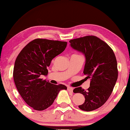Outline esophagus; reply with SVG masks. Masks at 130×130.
<instances>
[{
	"mask_svg": "<svg viewBox=\"0 0 130 130\" xmlns=\"http://www.w3.org/2000/svg\"><path fill=\"white\" fill-rule=\"evenodd\" d=\"M67 90H68V91H69V92H73V88L72 87L68 86V87H67Z\"/></svg>",
	"mask_w": 130,
	"mask_h": 130,
	"instance_id": "34e87169",
	"label": "esophagus"
}]
</instances>
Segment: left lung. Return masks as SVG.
Returning <instances> with one entry per match:
<instances>
[{"label": "left lung", "mask_w": 130, "mask_h": 130, "mask_svg": "<svg viewBox=\"0 0 130 130\" xmlns=\"http://www.w3.org/2000/svg\"><path fill=\"white\" fill-rule=\"evenodd\" d=\"M73 48L80 51L86 57L83 73L89 79L86 90L76 88L74 93H80L85 101L79 105L85 111H92L102 106L112 92L118 79L117 61L112 49L98 37L88 35L69 41Z\"/></svg>", "instance_id": "obj_1"}]
</instances>
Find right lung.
I'll return each mask as SVG.
<instances>
[{"instance_id":"obj_1","label":"right lung","mask_w":130,"mask_h":130,"mask_svg":"<svg viewBox=\"0 0 130 130\" xmlns=\"http://www.w3.org/2000/svg\"><path fill=\"white\" fill-rule=\"evenodd\" d=\"M67 42L37 38L29 42L17 56L13 76L15 86L25 102L34 109L43 111L53 104L64 85L51 84L41 78L55 57L66 48Z\"/></svg>"}]
</instances>
